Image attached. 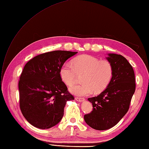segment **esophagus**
I'll use <instances>...</instances> for the list:
<instances>
[{
    "label": "esophagus",
    "instance_id": "obj_1",
    "mask_svg": "<svg viewBox=\"0 0 149 149\" xmlns=\"http://www.w3.org/2000/svg\"><path fill=\"white\" fill-rule=\"evenodd\" d=\"M75 100L77 101L78 102H83L85 100L84 98H82V97H75Z\"/></svg>",
    "mask_w": 149,
    "mask_h": 149
}]
</instances>
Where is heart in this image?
<instances>
[{"label": "heart", "mask_w": 149, "mask_h": 149, "mask_svg": "<svg viewBox=\"0 0 149 149\" xmlns=\"http://www.w3.org/2000/svg\"><path fill=\"white\" fill-rule=\"evenodd\" d=\"M85 72L82 78L83 84L69 87L71 93L77 95H87L94 91L100 92L107 87L113 75V68L110 62L88 55H82L74 59L73 65L64 63L60 70L62 80L68 85L73 84L78 73Z\"/></svg>", "instance_id": "obj_1"}]
</instances>
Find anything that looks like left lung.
<instances>
[{
  "label": "left lung",
  "mask_w": 149,
  "mask_h": 149,
  "mask_svg": "<svg viewBox=\"0 0 149 149\" xmlns=\"http://www.w3.org/2000/svg\"><path fill=\"white\" fill-rule=\"evenodd\" d=\"M106 58L113 68L111 81L100 95L88 98L93 110L84 115L89 126L100 131L113 127L126 114L136 87L134 70L126 58L115 54Z\"/></svg>",
  "instance_id": "left-lung-1"
}]
</instances>
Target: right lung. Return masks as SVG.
<instances>
[{"label":"right lung","mask_w":149,"mask_h":149,"mask_svg":"<svg viewBox=\"0 0 149 149\" xmlns=\"http://www.w3.org/2000/svg\"><path fill=\"white\" fill-rule=\"evenodd\" d=\"M78 52L56 50L36 56L23 69L19 78V107L33 126L49 129L64 115L68 101L74 98L62 81L60 70L69 58Z\"/></svg>","instance_id":"obj_1"}]
</instances>
